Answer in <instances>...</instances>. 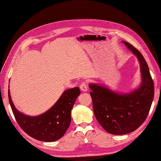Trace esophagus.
Wrapping results in <instances>:
<instances>
[{
  "instance_id": "34e87169",
  "label": "esophagus",
  "mask_w": 161,
  "mask_h": 161,
  "mask_svg": "<svg viewBox=\"0 0 161 161\" xmlns=\"http://www.w3.org/2000/svg\"><path fill=\"white\" fill-rule=\"evenodd\" d=\"M80 87V90L82 92H86L87 91V83L86 82H85V81L82 82Z\"/></svg>"
}]
</instances>
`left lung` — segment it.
Wrapping results in <instances>:
<instances>
[{"label": "left lung", "instance_id": "1", "mask_svg": "<svg viewBox=\"0 0 161 161\" xmlns=\"http://www.w3.org/2000/svg\"><path fill=\"white\" fill-rule=\"evenodd\" d=\"M122 42L137 58L142 81L139 87L128 93H118L103 86L90 84L94 115L107 132L125 135L143 123L154 97V84L149 69L141 52L127 42Z\"/></svg>", "mask_w": 161, "mask_h": 161}]
</instances>
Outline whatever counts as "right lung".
I'll return each mask as SVG.
<instances>
[{
    "label": "right lung",
    "mask_w": 161,
    "mask_h": 161,
    "mask_svg": "<svg viewBox=\"0 0 161 161\" xmlns=\"http://www.w3.org/2000/svg\"><path fill=\"white\" fill-rule=\"evenodd\" d=\"M80 94L78 87L65 90L49 110L32 117L16 109L8 89L9 103L18 124L31 137L44 142L56 141L66 132L71 123V111Z\"/></svg>",
    "instance_id": "1"
}]
</instances>
